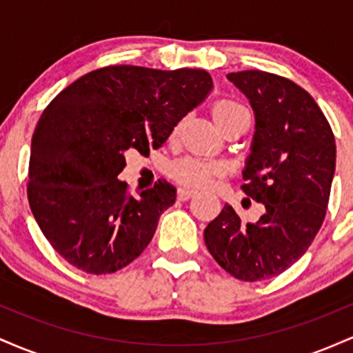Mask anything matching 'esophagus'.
Listing matches in <instances>:
<instances>
[{
	"label": "esophagus",
	"mask_w": 353,
	"mask_h": 353,
	"mask_svg": "<svg viewBox=\"0 0 353 353\" xmlns=\"http://www.w3.org/2000/svg\"><path fill=\"white\" fill-rule=\"evenodd\" d=\"M194 194H196V190L188 189V188H181L177 190V197H179V201H189L190 197H194Z\"/></svg>",
	"instance_id": "34e87169"
}]
</instances>
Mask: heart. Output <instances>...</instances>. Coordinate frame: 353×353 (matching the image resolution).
Returning a JSON list of instances; mask_svg holds the SVG:
<instances>
[{
  "label": "heart",
  "instance_id": "b5f03b06",
  "mask_svg": "<svg viewBox=\"0 0 353 353\" xmlns=\"http://www.w3.org/2000/svg\"><path fill=\"white\" fill-rule=\"evenodd\" d=\"M249 116V111L244 104L234 99H222L214 106V117L219 128H224L225 124L232 123L237 117ZM222 168L219 164L205 163V161L194 159V157H185V159L177 161L172 164L171 174L182 184L192 185V188H204L210 184L214 176L221 174Z\"/></svg>",
  "mask_w": 353,
  "mask_h": 353
}]
</instances>
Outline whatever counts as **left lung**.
<instances>
[{
    "mask_svg": "<svg viewBox=\"0 0 353 353\" xmlns=\"http://www.w3.org/2000/svg\"><path fill=\"white\" fill-rule=\"evenodd\" d=\"M228 79L255 117L242 189L265 210L259 221L244 222L225 204L204 241L230 275L265 281L295 264L317 236L335 174V139L314 98L292 81L255 70Z\"/></svg>",
    "mask_w": 353,
    "mask_h": 353,
    "instance_id": "8db88e82",
    "label": "left lung"
}]
</instances>
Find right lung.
Returning <instances> with one entry per match:
<instances>
[{"label": "right lung", "mask_w": 353, "mask_h": 353, "mask_svg": "<svg viewBox=\"0 0 353 353\" xmlns=\"http://www.w3.org/2000/svg\"><path fill=\"white\" fill-rule=\"evenodd\" d=\"M212 88L204 70L108 66L51 101L31 139L28 201L61 257L96 275L139 257L176 188L159 181L128 194L117 179L125 154L159 148Z\"/></svg>", "instance_id": "right-lung-1"}]
</instances>
